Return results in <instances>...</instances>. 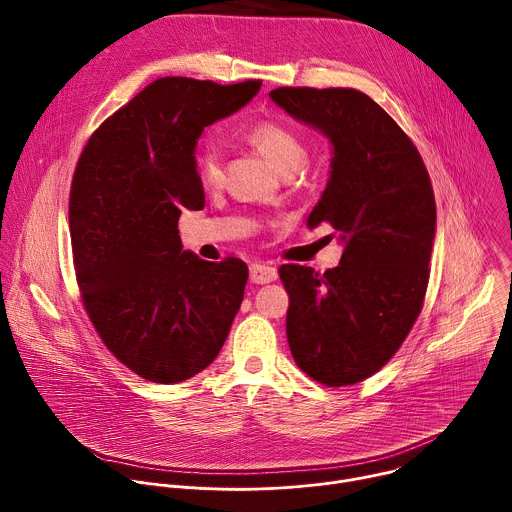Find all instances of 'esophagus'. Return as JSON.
Instances as JSON below:
<instances>
[{
	"label": "esophagus",
	"instance_id": "34e87169",
	"mask_svg": "<svg viewBox=\"0 0 512 512\" xmlns=\"http://www.w3.org/2000/svg\"><path fill=\"white\" fill-rule=\"evenodd\" d=\"M249 277L253 283L257 285H263V283H271L277 279V269L271 267V265H265V263H253L249 267Z\"/></svg>",
	"mask_w": 512,
	"mask_h": 512
}]
</instances>
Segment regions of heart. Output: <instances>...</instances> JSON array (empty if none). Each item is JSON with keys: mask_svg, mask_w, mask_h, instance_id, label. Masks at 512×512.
I'll return each instance as SVG.
<instances>
[{"mask_svg": "<svg viewBox=\"0 0 512 512\" xmlns=\"http://www.w3.org/2000/svg\"><path fill=\"white\" fill-rule=\"evenodd\" d=\"M249 141L273 164L279 174L296 172L306 162L302 137L277 121H259L249 133ZM196 174L204 186H218L223 180V152L216 143H204L196 152Z\"/></svg>", "mask_w": 512, "mask_h": 512, "instance_id": "b5f03b06", "label": "heart"}]
</instances>
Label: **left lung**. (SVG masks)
I'll return each instance as SVG.
<instances>
[{
  "label": "left lung",
  "mask_w": 512,
  "mask_h": 512,
  "mask_svg": "<svg viewBox=\"0 0 512 512\" xmlns=\"http://www.w3.org/2000/svg\"><path fill=\"white\" fill-rule=\"evenodd\" d=\"M271 101L332 145L328 184L308 227L330 223L344 245L324 273L283 265L287 342L298 367L328 387L389 362L415 324L429 279L435 198L413 141L369 95L281 87Z\"/></svg>",
  "instance_id": "1"
}]
</instances>
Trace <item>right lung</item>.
Listing matches in <instances>:
<instances>
[{"instance_id": "add662e5", "label": "right lung", "mask_w": 512, "mask_h": 512, "mask_svg": "<svg viewBox=\"0 0 512 512\" xmlns=\"http://www.w3.org/2000/svg\"><path fill=\"white\" fill-rule=\"evenodd\" d=\"M259 89L158 79L91 135L77 164L68 221L83 304L113 356L145 381L204 371L241 308L247 265L182 251L178 218L204 208L194 162L204 127Z\"/></svg>"}]
</instances>
